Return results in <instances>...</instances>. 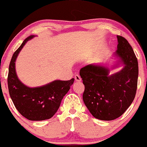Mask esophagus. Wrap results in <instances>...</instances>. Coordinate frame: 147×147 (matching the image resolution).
<instances>
[{"mask_svg": "<svg viewBox=\"0 0 147 147\" xmlns=\"http://www.w3.org/2000/svg\"><path fill=\"white\" fill-rule=\"evenodd\" d=\"M74 78H75V81H77V82H80V81H81V78L78 74H76V75L74 76Z\"/></svg>", "mask_w": 147, "mask_h": 147, "instance_id": "1", "label": "esophagus"}]
</instances>
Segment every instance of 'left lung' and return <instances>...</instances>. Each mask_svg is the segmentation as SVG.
<instances>
[{
	"label": "left lung",
	"instance_id": "1",
	"mask_svg": "<svg viewBox=\"0 0 147 147\" xmlns=\"http://www.w3.org/2000/svg\"><path fill=\"white\" fill-rule=\"evenodd\" d=\"M115 56L123 65L119 72L110 75L107 66L89 64L80 70L85 86L84 102L92 115L100 120L120 117L134 99L137 88L138 61L132 47L122 36H117Z\"/></svg>",
	"mask_w": 147,
	"mask_h": 147
}]
</instances>
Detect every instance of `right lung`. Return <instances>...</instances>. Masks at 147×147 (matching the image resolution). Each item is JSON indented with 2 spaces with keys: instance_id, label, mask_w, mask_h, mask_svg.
Returning a JSON list of instances; mask_svg holds the SVG:
<instances>
[{
  "instance_id": "right-lung-1",
  "label": "right lung",
  "mask_w": 147,
  "mask_h": 147,
  "mask_svg": "<svg viewBox=\"0 0 147 147\" xmlns=\"http://www.w3.org/2000/svg\"><path fill=\"white\" fill-rule=\"evenodd\" d=\"M34 37H27L13 54L9 65L7 86L10 98L18 112L29 120L40 121L50 119L57 113L74 78L69 81L56 80L36 88L28 87L20 81L16 71V59L26 42Z\"/></svg>"
}]
</instances>
